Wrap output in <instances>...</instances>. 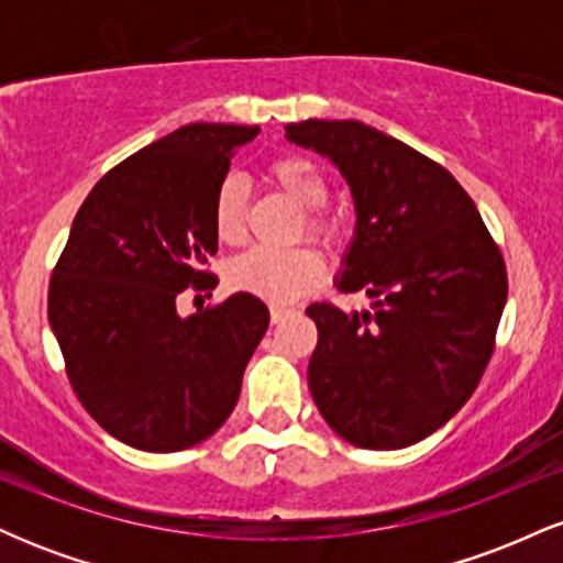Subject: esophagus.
<instances>
[{"label":"esophagus","mask_w":563,"mask_h":563,"mask_svg":"<svg viewBox=\"0 0 563 563\" xmlns=\"http://www.w3.org/2000/svg\"><path fill=\"white\" fill-rule=\"evenodd\" d=\"M288 314H290V309H286V307H269V320H273V325L286 320Z\"/></svg>","instance_id":"1"}]
</instances>
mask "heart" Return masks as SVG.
<instances>
[{
    "label": "heart",
    "mask_w": 563,
    "mask_h": 563,
    "mask_svg": "<svg viewBox=\"0 0 563 563\" xmlns=\"http://www.w3.org/2000/svg\"><path fill=\"white\" fill-rule=\"evenodd\" d=\"M267 183L303 211V228L309 238L328 249L344 241V224L325 214L331 185L318 164L303 156H277L267 164ZM211 224L222 243L238 245L245 238V187L238 177H224L211 203ZM325 277V260L312 245L290 251L254 249L238 256L228 269L232 290L251 294L269 303H290L314 290Z\"/></svg>",
    "instance_id": "1"
}]
</instances>
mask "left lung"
Returning a JSON list of instances; mask_svg holds the SVG:
<instances>
[{
    "label": "left lung",
    "instance_id": "8db88e82",
    "mask_svg": "<svg viewBox=\"0 0 563 563\" xmlns=\"http://www.w3.org/2000/svg\"><path fill=\"white\" fill-rule=\"evenodd\" d=\"M286 137L328 156L352 187L357 230L344 294L371 312L307 307L318 325L309 391L328 426L365 450L434 434L487 371L508 296L500 249L452 174L360 121L307 119Z\"/></svg>",
    "mask_w": 563,
    "mask_h": 563
}]
</instances>
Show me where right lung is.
I'll use <instances>...</instances> for the list:
<instances>
[{"label": "right lung", "mask_w": 563, "mask_h": 563, "mask_svg": "<svg viewBox=\"0 0 563 563\" xmlns=\"http://www.w3.org/2000/svg\"><path fill=\"white\" fill-rule=\"evenodd\" d=\"M260 126L187 124L92 187L49 280L47 314L70 386L108 434L145 452L209 439L241 397L269 325L235 294L179 318L185 288H214L211 203L230 158Z\"/></svg>", "instance_id": "add662e5"}]
</instances>
